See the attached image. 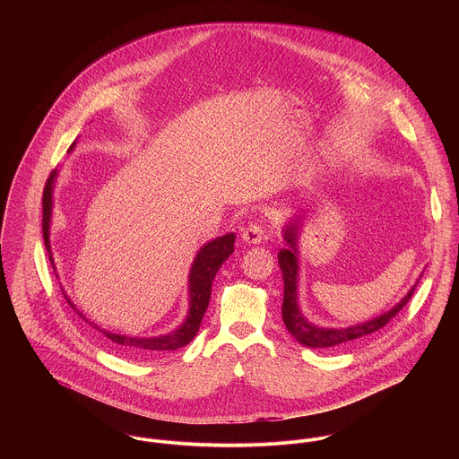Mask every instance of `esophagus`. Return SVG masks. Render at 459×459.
<instances>
[{
  "mask_svg": "<svg viewBox=\"0 0 459 459\" xmlns=\"http://www.w3.org/2000/svg\"><path fill=\"white\" fill-rule=\"evenodd\" d=\"M242 240L249 246H258L263 240V228L260 224H249L242 231Z\"/></svg>",
  "mask_w": 459,
  "mask_h": 459,
  "instance_id": "1",
  "label": "esophagus"
}]
</instances>
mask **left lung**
Segmentation results:
<instances>
[{"instance_id":"obj_1","label":"left lung","mask_w":459,"mask_h":459,"mask_svg":"<svg viewBox=\"0 0 459 459\" xmlns=\"http://www.w3.org/2000/svg\"><path fill=\"white\" fill-rule=\"evenodd\" d=\"M302 213H295L282 230V238L288 247L281 249L277 255L279 266L284 279V299H282V322L291 335L304 346L309 348H330L350 342L353 339H360L369 335L380 328L385 327L394 316L404 307V304L411 299L417 282L408 290V293L389 309L387 313L371 318L368 322L351 325V327L325 328L311 324L299 307V237L302 228Z\"/></svg>"}]
</instances>
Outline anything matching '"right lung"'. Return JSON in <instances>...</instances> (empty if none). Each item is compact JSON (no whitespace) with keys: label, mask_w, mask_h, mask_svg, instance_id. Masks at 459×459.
<instances>
[{"label":"right lung","mask_w":459,"mask_h":459,"mask_svg":"<svg viewBox=\"0 0 459 459\" xmlns=\"http://www.w3.org/2000/svg\"><path fill=\"white\" fill-rule=\"evenodd\" d=\"M74 144H75V141L72 143L70 152H72ZM56 177H58V171H53L51 177L48 178V184H46V189H44V199H42V204H44V208H42L44 210V217H42L44 242H46V249L49 253V260L53 263V266H55V260H53V253H51L49 235H51V219H53V191H55ZM233 246H235V233H228V235H222V237H217V238L206 242L197 251L196 258H195L191 272H189V311H187V316H186L182 325H178L173 332H168L164 335L135 337V335H122V333L109 332V330L100 328L97 324L90 322L82 313L77 311V307L72 304V300L66 295L65 299L86 324H90L97 332H100L104 335V339H108V342L115 344L117 348H120L127 355L146 357V355H155V353H160V351L178 350V348L189 344L195 339L199 325H201L203 315H204V311L208 307V302H210L213 277L219 272L221 264L231 256Z\"/></svg>","instance_id":"add662e5"}]
</instances>
